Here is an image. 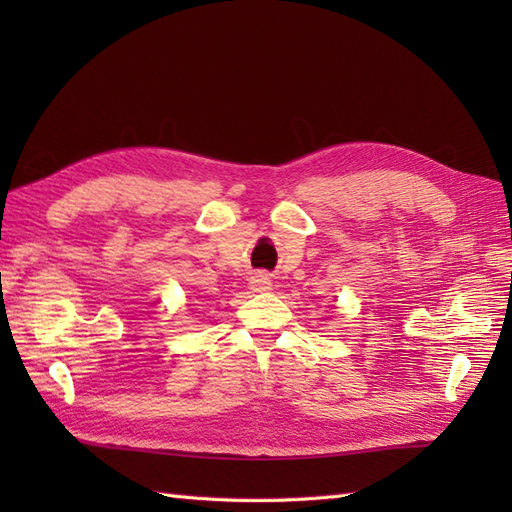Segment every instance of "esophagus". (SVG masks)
Here are the masks:
<instances>
[{
    "mask_svg": "<svg viewBox=\"0 0 512 512\" xmlns=\"http://www.w3.org/2000/svg\"><path fill=\"white\" fill-rule=\"evenodd\" d=\"M250 286H253V290H259V292H262V290H268V288L273 286V284H270V277H268V275H264V273H255L253 277H250Z\"/></svg>",
    "mask_w": 512,
    "mask_h": 512,
    "instance_id": "obj_1",
    "label": "esophagus"
}]
</instances>
